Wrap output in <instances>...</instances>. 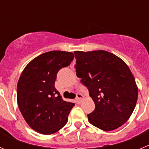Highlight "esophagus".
<instances>
[{
  "instance_id": "1",
  "label": "esophagus",
  "mask_w": 149,
  "mask_h": 149,
  "mask_svg": "<svg viewBox=\"0 0 149 149\" xmlns=\"http://www.w3.org/2000/svg\"><path fill=\"white\" fill-rule=\"evenodd\" d=\"M76 99H77V100L79 102H80L83 100V96L81 94V93H77V97H76Z\"/></svg>"
}]
</instances>
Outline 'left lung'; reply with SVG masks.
I'll return each mask as SVG.
<instances>
[{"instance_id": "1", "label": "left lung", "mask_w": 149, "mask_h": 149, "mask_svg": "<svg viewBox=\"0 0 149 149\" xmlns=\"http://www.w3.org/2000/svg\"><path fill=\"white\" fill-rule=\"evenodd\" d=\"M76 73L88 88L95 109L88 121L104 131L122 126L135 107L138 88L132 73L119 57L104 50L74 51Z\"/></svg>"}]
</instances>
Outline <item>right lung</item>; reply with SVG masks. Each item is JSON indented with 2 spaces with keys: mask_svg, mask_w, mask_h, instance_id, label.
<instances>
[{
  "mask_svg": "<svg viewBox=\"0 0 149 149\" xmlns=\"http://www.w3.org/2000/svg\"><path fill=\"white\" fill-rule=\"evenodd\" d=\"M71 52L53 50L37 56L22 71L17 83V100L24 119L43 134L64 127L74 103L66 102L55 88L57 73L73 61Z\"/></svg>",
  "mask_w": 149,
  "mask_h": 149,
  "instance_id": "obj_1",
  "label": "right lung"
}]
</instances>
